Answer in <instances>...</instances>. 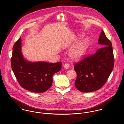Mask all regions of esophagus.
<instances>
[{
  "label": "esophagus",
  "instance_id": "esophagus-1",
  "mask_svg": "<svg viewBox=\"0 0 124 124\" xmlns=\"http://www.w3.org/2000/svg\"><path fill=\"white\" fill-rule=\"evenodd\" d=\"M64 67L65 68V69H68L69 68H70V65L68 63H65L64 65Z\"/></svg>",
  "mask_w": 124,
  "mask_h": 124
}]
</instances>
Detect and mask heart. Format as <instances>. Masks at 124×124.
Listing matches in <instances>:
<instances>
[{
    "mask_svg": "<svg viewBox=\"0 0 124 124\" xmlns=\"http://www.w3.org/2000/svg\"><path fill=\"white\" fill-rule=\"evenodd\" d=\"M89 45L87 39H84L78 43L70 52V55L73 60H78L85 54Z\"/></svg>",
    "mask_w": 124,
    "mask_h": 124,
    "instance_id": "b5f03b06",
    "label": "heart"
}]
</instances>
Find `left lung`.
<instances>
[{"mask_svg":"<svg viewBox=\"0 0 124 124\" xmlns=\"http://www.w3.org/2000/svg\"><path fill=\"white\" fill-rule=\"evenodd\" d=\"M101 45L94 54L74 63L77 76L75 86L82 92H90L102 88L112 71L114 57L112 43L102 30L98 40Z\"/></svg>","mask_w":124,"mask_h":124,"instance_id":"obj_1","label":"left lung"}]
</instances>
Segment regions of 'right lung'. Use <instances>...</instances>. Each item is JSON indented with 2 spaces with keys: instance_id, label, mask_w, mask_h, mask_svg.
<instances>
[{
  "instance_id": "add662e5",
  "label": "right lung",
  "mask_w": 124,
  "mask_h": 124,
  "mask_svg": "<svg viewBox=\"0 0 124 124\" xmlns=\"http://www.w3.org/2000/svg\"><path fill=\"white\" fill-rule=\"evenodd\" d=\"M11 67L16 79L23 88L36 93H43L52 85L53 75L59 71L62 62H27L21 52V37L13 46Z\"/></svg>"
}]
</instances>
